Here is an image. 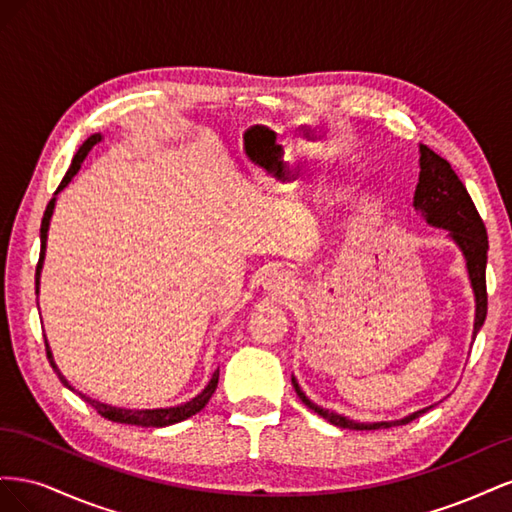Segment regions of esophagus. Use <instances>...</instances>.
<instances>
[{"instance_id": "34e87169", "label": "esophagus", "mask_w": 512, "mask_h": 512, "mask_svg": "<svg viewBox=\"0 0 512 512\" xmlns=\"http://www.w3.org/2000/svg\"><path fill=\"white\" fill-rule=\"evenodd\" d=\"M265 288L271 290L273 294H277V297H284L286 299V297H290V294L294 292V280L284 271H273L267 277Z\"/></svg>"}]
</instances>
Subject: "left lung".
<instances>
[{
	"mask_svg": "<svg viewBox=\"0 0 512 512\" xmlns=\"http://www.w3.org/2000/svg\"><path fill=\"white\" fill-rule=\"evenodd\" d=\"M418 153H421V173H418V183L414 192V211L421 213V218L436 228L448 230V237H451L457 247L461 250L463 258H466L468 277L474 290V301H476V314H474V333L472 339H476V333L483 327L487 318V282H485V269H487V230L483 220L472 203V198L466 190V185L461 183L455 170L451 168L444 158H440L436 151H431L427 145H418ZM292 386L297 391L299 399L303 404L320 414L324 421L331 425L344 427V429H389L393 425H406L414 418L425 414L429 408L416 410L399 421H380V423H356L348 416L337 414L333 410L316 406L312 399L301 391L297 378L292 376Z\"/></svg>",
	"mask_w": 512,
	"mask_h": 512,
	"instance_id": "1",
	"label": "left lung"
}]
</instances>
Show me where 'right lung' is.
<instances>
[{"mask_svg":"<svg viewBox=\"0 0 512 512\" xmlns=\"http://www.w3.org/2000/svg\"><path fill=\"white\" fill-rule=\"evenodd\" d=\"M102 141V134H91L87 141L79 147V151H76V156L72 158V164L68 168L66 177L61 179L59 188L55 192V196L66 188V185L72 181V177L79 173V168L83 164V160L87 158V153L91 151V147H94L96 143ZM51 198L49 205H46V211H44V218H42V226H40V260H38V267H36V294L40 290V271H42V262H44V254H46V235H49V226H51V218H53V209H55V200L57 198ZM46 344V356H49V361L55 369V374L59 376L61 384L66 386V389L74 391L76 395H81V399H85L87 404H91V408H96V412L104 418H108V421L113 423H123V425H138V427H168V425H175V423H181L185 421V418L194 416L196 412L203 410L207 406V401L211 399V395L215 393V389H218V380H220V367L213 371V376L209 380V384L205 386L203 391H200L196 397H192L190 401H185V404L181 406H173V408H153V410H130V408H117V406H111V404H102V401L98 399H91L83 393H79L74 389V386L61 376V371L57 369L55 361H53V352L49 348V342L44 339Z\"/></svg>","mask_w":512,"mask_h":512,"instance_id":"obj_1","label":"right lung"}]
</instances>
